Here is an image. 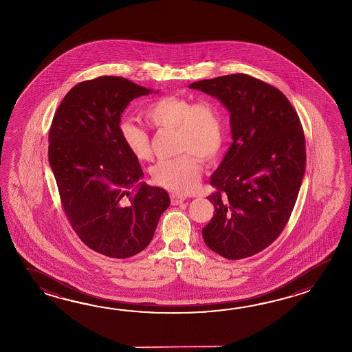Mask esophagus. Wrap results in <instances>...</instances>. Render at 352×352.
Instances as JSON below:
<instances>
[{
  "label": "esophagus",
  "mask_w": 352,
  "mask_h": 352,
  "mask_svg": "<svg viewBox=\"0 0 352 352\" xmlns=\"http://www.w3.org/2000/svg\"><path fill=\"white\" fill-rule=\"evenodd\" d=\"M185 200H186V197H185V196H182V195H171V202H173V205H179V204H182Z\"/></svg>",
  "instance_id": "1"
}]
</instances>
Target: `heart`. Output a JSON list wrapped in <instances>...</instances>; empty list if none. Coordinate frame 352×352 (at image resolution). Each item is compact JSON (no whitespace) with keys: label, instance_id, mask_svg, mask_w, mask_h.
Segmentation results:
<instances>
[{"label":"heart","instance_id":"b5f03b06","mask_svg":"<svg viewBox=\"0 0 352 352\" xmlns=\"http://www.w3.org/2000/svg\"><path fill=\"white\" fill-rule=\"evenodd\" d=\"M144 118L157 129H176L177 157L161 160L151 168L152 179L175 192L186 194L197 186L201 162L212 161L223 150L226 129L223 111L212 100H200L179 96L157 98L144 109ZM120 140L137 160L150 157V137L132 120L118 124Z\"/></svg>","mask_w":352,"mask_h":352}]
</instances>
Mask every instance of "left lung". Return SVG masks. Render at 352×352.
<instances>
[{
	"mask_svg": "<svg viewBox=\"0 0 352 352\" xmlns=\"http://www.w3.org/2000/svg\"><path fill=\"white\" fill-rule=\"evenodd\" d=\"M188 88L217 98L230 113L232 142L211 175L215 214L202 238L226 259L252 256L277 239L298 196L306 170L298 114L280 90L247 74Z\"/></svg>",
	"mask_w": 352,
	"mask_h": 352,
	"instance_id": "1",
	"label": "left lung"
}]
</instances>
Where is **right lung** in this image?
I'll return each mask as SVG.
<instances>
[{"mask_svg": "<svg viewBox=\"0 0 352 352\" xmlns=\"http://www.w3.org/2000/svg\"><path fill=\"white\" fill-rule=\"evenodd\" d=\"M153 91L122 76L79 82L50 127L49 164L63 209L82 243L111 258L142 252L170 206L164 188L141 181V165L118 131L129 102Z\"/></svg>", "mask_w": 352, "mask_h": 352, "instance_id": "add662e5", "label": "right lung"}]
</instances>
